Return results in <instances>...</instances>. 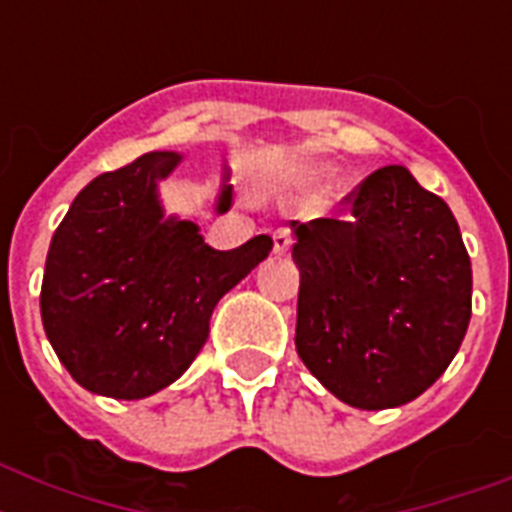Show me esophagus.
Listing matches in <instances>:
<instances>
[{
  "instance_id": "34e87169",
  "label": "esophagus",
  "mask_w": 512,
  "mask_h": 512,
  "mask_svg": "<svg viewBox=\"0 0 512 512\" xmlns=\"http://www.w3.org/2000/svg\"><path fill=\"white\" fill-rule=\"evenodd\" d=\"M289 249H292V233L287 228H279V231L273 233V252L276 255H287Z\"/></svg>"
}]
</instances>
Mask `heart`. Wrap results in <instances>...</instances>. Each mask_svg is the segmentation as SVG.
Returning <instances> with one entry per match:
<instances>
[{
	"mask_svg": "<svg viewBox=\"0 0 512 512\" xmlns=\"http://www.w3.org/2000/svg\"><path fill=\"white\" fill-rule=\"evenodd\" d=\"M332 170L335 167L329 162H300L289 172V183L297 185V188H316V185L327 183L332 177ZM332 196H340V185L332 191Z\"/></svg>",
	"mask_w": 512,
	"mask_h": 512,
	"instance_id": "b5f03b06",
	"label": "heart"
}]
</instances>
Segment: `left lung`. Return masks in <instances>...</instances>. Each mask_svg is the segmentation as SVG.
<instances>
[{
    "instance_id": "left-lung-1",
    "label": "left lung",
    "mask_w": 512,
    "mask_h": 512,
    "mask_svg": "<svg viewBox=\"0 0 512 512\" xmlns=\"http://www.w3.org/2000/svg\"><path fill=\"white\" fill-rule=\"evenodd\" d=\"M350 220L289 223L300 268L295 348L342 404H409L446 372L470 324L473 271L441 196L401 164L369 175Z\"/></svg>"
}]
</instances>
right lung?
Here are the masks:
<instances>
[{"label":"right lung","instance_id":"1","mask_svg":"<svg viewBox=\"0 0 512 512\" xmlns=\"http://www.w3.org/2000/svg\"><path fill=\"white\" fill-rule=\"evenodd\" d=\"M183 162L151 151L79 191L50 241L42 324L60 364L84 390L138 401L164 390L207 342L225 292L263 263L273 239L260 233L220 252L193 217L167 215L159 183ZM231 207L223 164L215 212Z\"/></svg>","mask_w":512,"mask_h":512}]
</instances>
